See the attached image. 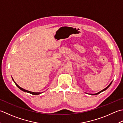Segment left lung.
Instances as JSON below:
<instances>
[{"label": "left lung", "instance_id": "obj_1", "mask_svg": "<svg viewBox=\"0 0 123 123\" xmlns=\"http://www.w3.org/2000/svg\"><path fill=\"white\" fill-rule=\"evenodd\" d=\"M111 83H112V82L111 83H110L109 84V86H108L107 87H106V88H105V89H104V90H101V91H100L99 92H98V93H96V94H92V95H97V94H99L100 93H101V92H102V91H105V90H106V89H107L108 88V87H109V86H111Z\"/></svg>", "mask_w": 123, "mask_h": 123}]
</instances>
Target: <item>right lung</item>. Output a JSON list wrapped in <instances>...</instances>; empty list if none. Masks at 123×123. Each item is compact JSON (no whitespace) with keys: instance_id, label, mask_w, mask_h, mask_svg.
<instances>
[{"instance_id":"add662e5","label":"right lung","mask_w":123,"mask_h":123,"mask_svg":"<svg viewBox=\"0 0 123 123\" xmlns=\"http://www.w3.org/2000/svg\"><path fill=\"white\" fill-rule=\"evenodd\" d=\"M12 80H13L14 81V80H13V79L12 78ZM14 83H15V84H16V86L18 87V88L20 89V90H22V91H24V92H27V93H31V94H33V95H37V94H40L41 93L40 92H31V91H27V90H25V89H23V88H22V87H21L20 86H19L18 85H17L15 82H14Z\"/></svg>"}]
</instances>
